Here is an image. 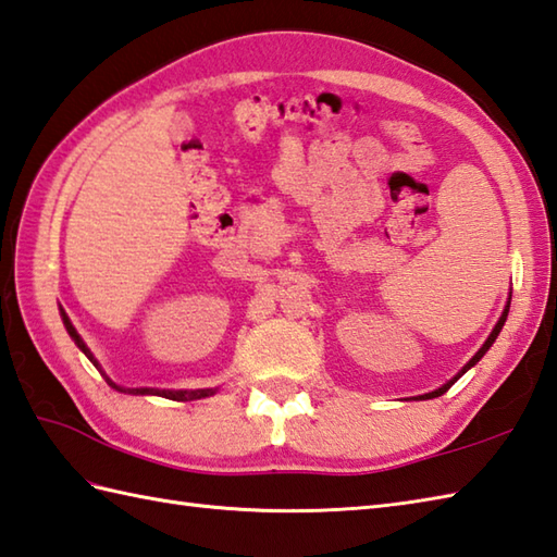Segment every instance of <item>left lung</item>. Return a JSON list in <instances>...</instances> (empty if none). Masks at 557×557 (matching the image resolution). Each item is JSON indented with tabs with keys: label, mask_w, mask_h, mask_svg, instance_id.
Instances as JSON below:
<instances>
[{
	"label": "left lung",
	"mask_w": 557,
	"mask_h": 557,
	"mask_svg": "<svg viewBox=\"0 0 557 557\" xmlns=\"http://www.w3.org/2000/svg\"><path fill=\"white\" fill-rule=\"evenodd\" d=\"M508 312H510V298H508V305H505V310H503V314H500V319H498V324L496 326H493V331H491V336L486 338V343L484 345H481V348H479V352L472 357V360H469L462 369H460V372H457L450 381H446V383H443V386L441 388H436V391H431V393H424V395H417V400H431V398H438V395H443V393H446L450 386H453V383L457 381V379H460L465 372H467V369H472L479 360H481V357H484L486 352H488V348H491V345L493 343H496V338H498V333H500V329H503V324H505V319H508Z\"/></svg>",
	"instance_id": "1"
}]
</instances>
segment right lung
I'll use <instances>...</instances> for the list:
<instances>
[{
	"instance_id": "obj_1",
	"label": "right lung",
	"mask_w": 557,
	"mask_h": 557,
	"mask_svg": "<svg viewBox=\"0 0 557 557\" xmlns=\"http://www.w3.org/2000/svg\"><path fill=\"white\" fill-rule=\"evenodd\" d=\"M61 319H64V326H66V331H69V336L73 338V343L78 345V348L85 352V357H88V360L100 369V364H97V360H95V355L90 352V348L88 345L83 343V338L78 336V331L73 329V324H71V319L66 317V312L61 310ZM104 379H107V383L111 388H116V391H121V393H133V395H159V398H169V400H200V398H207V395H214V388H197V391H159V388H121V386H116L114 381H111L107 374H104Z\"/></svg>"
}]
</instances>
